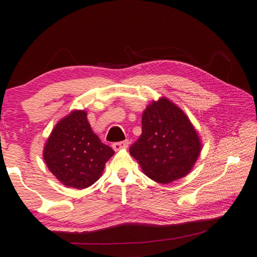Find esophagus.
Here are the masks:
<instances>
[{
	"instance_id": "1",
	"label": "esophagus",
	"mask_w": 257,
	"mask_h": 257,
	"mask_svg": "<svg viewBox=\"0 0 257 257\" xmlns=\"http://www.w3.org/2000/svg\"><path fill=\"white\" fill-rule=\"evenodd\" d=\"M129 145V141H123V142H119V143H114V144L112 145L113 150L114 151H119V150H122V149H127Z\"/></svg>"
}]
</instances>
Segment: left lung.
I'll use <instances>...</instances> for the list:
<instances>
[{
  "mask_svg": "<svg viewBox=\"0 0 257 257\" xmlns=\"http://www.w3.org/2000/svg\"><path fill=\"white\" fill-rule=\"evenodd\" d=\"M197 132L185 112L162 97L142 116V135L129 152L143 172L159 184H170L188 175L201 154Z\"/></svg>",
  "mask_w": 257,
  "mask_h": 257,
  "instance_id": "8db88e82",
  "label": "left lung"
}]
</instances>
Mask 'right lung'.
Returning a JSON list of instances; mask_svg holds the SVG:
<instances>
[{"instance_id": "obj_1", "label": "right lung", "mask_w": 257, "mask_h": 257, "mask_svg": "<svg viewBox=\"0 0 257 257\" xmlns=\"http://www.w3.org/2000/svg\"><path fill=\"white\" fill-rule=\"evenodd\" d=\"M114 154L93 133L84 110H75L61 119L44 147V161L64 186L84 189L102 176L104 165Z\"/></svg>"}]
</instances>
